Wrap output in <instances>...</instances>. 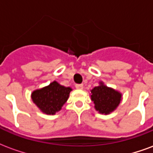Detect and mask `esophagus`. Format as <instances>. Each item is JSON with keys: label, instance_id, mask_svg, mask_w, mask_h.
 Listing matches in <instances>:
<instances>
[{"label": "esophagus", "instance_id": "1", "mask_svg": "<svg viewBox=\"0 0 153 153\" xmlns=\"http://www.w3.org/2000/svg\"><path fill=\"white\" fill-rule=\"evenodd\" d=\"M75 87L77 89V90H82L83 89V85L82 84H76L75 85Z\"/></svg>", "mask_w": 153, "mask_h": 153}]
</instances>
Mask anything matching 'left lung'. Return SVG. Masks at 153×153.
<instances>
[{
	"instance_id": "8db88e82",
	"label": "left lung",
	"mask_w": 153,
	"mask_h": 153,
	"mask_svg": "<svg viewBox=\"0 0 153 153\" xmlns=\"http://www.w3.org/2000/svg\"><path fill=\"white\" fill-rule=\"evenodd\" d=\"M91 93V100L94 101L95 109L100 113L108 114L112 112L121 102V94L112 88L107 87L102 82L100 85L94 88Z\"/></svg>"
}]
</instances>
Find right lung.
Wrapping results in <instances>:
<instances>
[{
  "label": "right lung",
  "instance_id": "right-lung-1",
  "mask_svg": "<svg viewBox=\"0 0 153 153\" xmlns=\"http://www.w3.org/2000/svg\"><path fill=\"white\" fill-rule=\"evenodd\" d=\"M70 87H64L53 81L48 86L36 90L32 94V101L45 114H54L59 112L68 100Z\"/></svg>",
  "mask_w": 153,
  "mask_h": 153
}]
</instances>
